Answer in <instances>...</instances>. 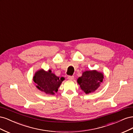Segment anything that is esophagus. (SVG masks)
I'll return each instance as SVG.
<instances>
[{"label": "esophagus", "mask_w": 133, "mask_h": 133, "mask_svg": "<svg viewBox=\"0 0 133 133\" xmlns=\"http://www.w3.org/2000/svg\"><path fill=\"white\" fill-rule=\"evenodd\" d=\"M68 79L70 80H72L74 79V76H68Z\"/></svg>", "instance_id": "1"}]
</instances>
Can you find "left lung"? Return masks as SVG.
<instances>
[{
	"label": "left lung",
	"instance_id": "1",
	"mask_svg": "<svg viewBox=\"0 0 133 133\" xmlns=\"http://www.w3.org/2000/svg\"><path fill=\"white\" fill-rule=\"evenodd\" d=\"M104 79V74L96 70L83 71L82 75L77 79L81 89L88 94L94 92L100 87Z\"/></svg>",
	"mask_w": 133,
	"mask_h": 133
}]
</instances>
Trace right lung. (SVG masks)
<instances>
[{
  "label": "right lung",
  "mask_w": 133,
  "mask_h": 133,
  "mask_svg": "<svg viewBox=\"0 0 133 133\" xmlns=\"http://www.w3.org/2000/svg\"><path fill=\"white\" fill-rule=\"evenodd\" d=\"M64 80V77H58L52 73L51 70L45 71L43 69L36 71L33 76L36 87L49 95H54L55 92H58V88Z\"/></svg>",
  "instance_id": "right-lung-1"
}]
</instances>
